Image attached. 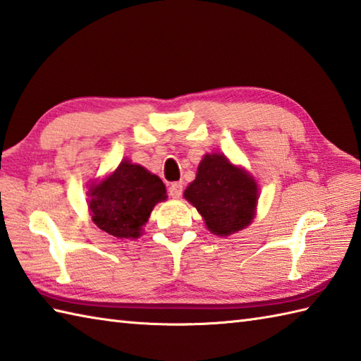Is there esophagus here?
Instances as JSON below:
<instances>
[{"mask_svg": "<svg viewBox=\"0 0 361 361\" xmlns=\"http://www.w3.org/2000/svg\"><path fill=\"white\" fill-rule=\"evenodd\" d=\"M183 194V183L181 181H175L169 186V195L173 197V199H178V197Z\"/></svg>", "mask_w": 361, "mask_h": 361, "instance_id": "esophagus-1", "label": "esophagus"}]
</instances>
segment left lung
<instances>
[{
  "label": "left lung",
  "instance_id": "left-lung-1",
  "mask_svg": "<svg viewBox=\"0 0 361 361\" xmlns=\"http://www.w3.org/2000/svg\"><path fill=\"white\" fill-rule=\"evenodd\" d=\"M185 197L204 219L211 233L228 236L252 222L258 202L255 180L224 154H207Z\"/></svg>",
  "mask_w": 361,
  "mask_h": 361
}]
</instances>
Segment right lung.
I'll use <instances>...</instances> for the list:
<instances>
[{
  "mask_svg": "<svg viewBox=\"0 0 361 361\" xmlns=\"http://www.w3.org/2000/svg\"><path fill=\"white\" fill-rule=\"evenodd\" d=\"M92 221L116 238H139L154 204L167 199L159 176L142 166L120 162L117 171L89 190Z\"/></svg>",
  "mask_w": 361,
  "mask_h": 361,
  "instance_id": "right-lung-1",
  "label": "right lung"
}]
</instances>
